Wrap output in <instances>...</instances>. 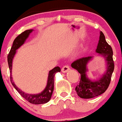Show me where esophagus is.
<instances>
[{"instance_id":"1","label":"esophagus","mask_w":122,"mask_h":122,"mask_svg":"<svg viewBox=\"0 0 122 122\" xmlns=\"http://www.w3.org/2000/svg\"><path fill=\"white\" fill-rule=\"evenodd\" d=\"M70 70V67H69L68 65H65L62 67V68H61V71H62L63 73H66L67 72H68Z\"/></svg>"}]
</instances>
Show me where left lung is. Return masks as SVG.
<instances>
[{
	"instance_id": "1",
	"label": "left lung",
	"mask_w": 122,
	"mask_h": 122,
	"mask_svg": "<svg viewBox=\"0 0 122 122\" xmlns=\"http://www.w3.org/2000/svg\"><path fill=\"white\" fill-rule=\"evenodd\" d=\"M96 52L103 56L107 62V71L102 77L99 80L93 82L86 76V64L92 57H83L73 61L72 67L76 69L80 74V79L75 88L77 95L82 98H92L102 94L107 90L111 81L112 72L114 70V61L112 58L113 51L110 45L105 40L104 34L100 32V40Z\"/></svg>"
}]
</instances>
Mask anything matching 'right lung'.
Masks as SVG:
<instances>
[{"mask_svg": "<svg viewBox=\"0 0 122 122\" xmlns=\"http://www.w3.org/2000/svg\"><path fill=\"white\" fill-rule=\"evenodd\" d=\"M33 31V29L26 30L20 34L19 36L15 39L13 41L12 46L11 47L10 52H9L8 56H7V60H8V63L9 68L10 72V80L14 88L17 90V91L20 93L21 96L24 98H25L29 102L32 104L38 105L43 104V103H47L50 100L51 97L52 92L54 91V76L55 73L58 72H61V68L59 67H56L49 71V76H48V80L47 86L45 88V90L41 93L38 94H29L25 93L24 92L19 89V88L16 86L14 82H13L12 77L11 75L12 72V60L15 53L16 50L20 47L28 38L29 34Z\"/></svg>", "mask_w": 122, "mask_h": 122, "instance_id": "right-lung-1", "label": "right lung"}]
</instances>
